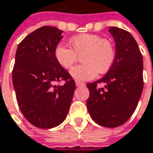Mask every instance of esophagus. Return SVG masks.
Wrapping results in <instances>:
<instances>
[{
    "label": "esophagus",
    "instance_id": "34e87169",
    "mask_svg": "<svg viewBox=\"0 0 153 153\" xmlns=\"http://www.w3.org/2000/svg\"><path fill=\"white\" fill-rule=\"evenodd\" d=\"M75 85H76L77 86H83V85H85V83L81 82V81H79V80H76L75 81Z\"/></svg>",
    "mask_w": 153,
    "mask_h": 153
}]
</instances>
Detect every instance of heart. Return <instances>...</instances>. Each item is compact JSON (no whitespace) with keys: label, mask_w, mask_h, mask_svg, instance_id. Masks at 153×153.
<instances>
[{"label":"heart","mask_w":153,"mask_h":153,"mask_svg":"<svg viewBox=\"0 0 153 153\" xmlns=\"http://www.w3.org/2000/svg\"><path fill=\"white\" fill-rule=\"evenodd\" d=\"M72 49L59 44L55 49L57 62L69 69L81 56L83 62L72 68L70 74L79 80H90L98 74L107 73L115 62L116 52L110 40L95 34H79L70 40Z\"/></svg>","instance_id":"obj_1"}]
</instances>
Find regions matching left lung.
Instances as JSON below:
<instances>
[{"mask_svg": "<svg viewBox=\"0 0 153 153\" xmlns=\"http://www.w3.org/2000/svg\"><path fill=\"white\" fill-rule=\"evenodd\" d=\"M109 31L116 43L115 62L102 79L86 84L90 91L86 105L95 123L106 128H116L131 117L141 96L143 56L128 31L115 26ZM98 83L105 85L97 88Z\"/></svg>", "mask_w": 153, "mask_h": 153, "instance_id": "left-lung-1", "label": "left lung"}]
</instances>
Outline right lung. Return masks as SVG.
Listing matches in <instances>:
<instances>
[{"instance_id": "1", "label": "right lung", "mask_w": 153, "mask_h": 153, "mask_svg": "<svg viewBox=\"0 0 153 153\" xmlns=\"http://www.w3.org/2000/svg\"><path fill=\"white\" fill-rule=\"evenodd\" d=\"M62 32L54 26L40 27L17 48L13 69L17 102L26 120L39 128H52L63 122L76 89L73 78L55 57ZM62 80L64 85H55Z\"/></svg>"}]
</instances>
